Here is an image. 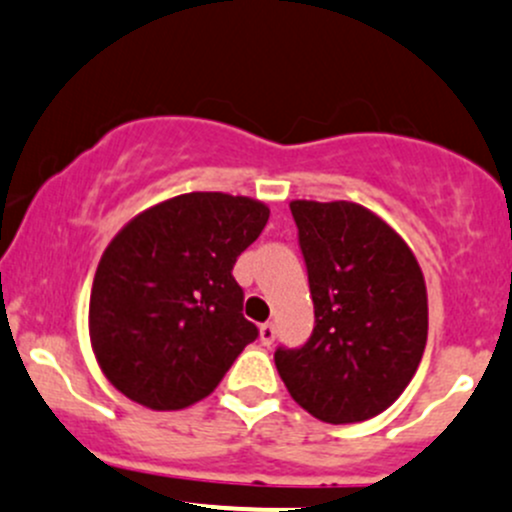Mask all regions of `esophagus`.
Returning a JSON list of instances; mask_svg holds the SVG:
<instances>
[{"mask_svg":"<svg viewBox=\"0 0 512 512\" xmlns=\"http://www.w3.org/2000/svg\"><path fill=\"white\" fill-rule=\"evenodd\" d=\"M260 341H262V346H270V343L274 341V324L260 326Z\"/></svg>","mask_w":512,"mask_h":512,"instance_id":"esophagus-1","label":"esophagus"}]
</instances>
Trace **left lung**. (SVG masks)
Instances as JSON below:
<instances>
[{
	"instance_id": "8db88e82",
	"label": "left lung",
	"mask_w": 512,
	"mask_h": 512,
	"mask_svg": "<svg viewBox=\"0 0 512 512\" xmlns=\"http://www.w3.org/2000/svg\"><path fill=\"white\" fill-rule=\"evenodd\" d=\"M316 326L297 351L277 348L279 378L328 424L378 417L410 385L427 346L422 267L402 235L353 201H292Z\"/></svg>"
}]
</instances>
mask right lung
I'll list each match as a JSON object with an SVG mask.
<instances>
[{
    "label": "right lung",
    "mask_w": 512,
    "mask_h": 512,
    "mask_svg": "<svg viewBox=\"0 0 512 512\" xmlns=\"http://www.w3.org/2000/svg\"><path fill=\"white\" fill-rule=\"evenodd\" d=\"M270 218L247 196L193 191L147 208L110 240L90 289V346L137 405H196L257 338L233 265Z\"/></svg>",
    "instance_id": "right-lung-1"
}]
</instances>
